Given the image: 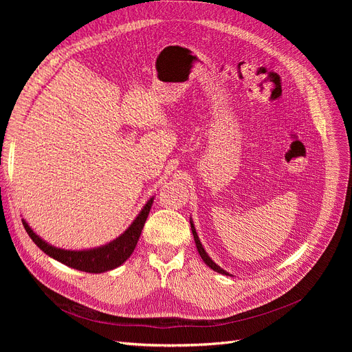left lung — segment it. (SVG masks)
I'll use <instances>...</instances> for the list:
<instances>
[{
	"label": "left lung",
	"instance_id": "8db88e82",
	"mask_svg": "<svg viewBox=\"0 0 352 352\" xmlns=\"http://www.w3.org/2000/svg\"><path fill=\"white\" fill-rule=\"evenodd\" d=\"M190 224H191V231H192V235H194V241H195L197 250H198V252H199V255H201V258H202V261H204V263H206L211 270H214L215 272H219V274H224V275L232 276L230 272H227L226 270L221 268L218 264H215V263L211 260V258H210V255L207 254V251L204 250V247H202V244H201V241H199V238H198V234H197V230H195V227H194L192 218H190Z\"/></svg>",
	"mask_w": 352,
	"mask_h": 352
}]
</instances>
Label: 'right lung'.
I'll use <instances>...</instances> for the list:
<instances>
[{"label":"right lung","instance_id":"add662e5","mask_svg":"<svg viewBox=\"0 0 352 352\" xmlns=\"http://www.w3.org/2000/svg\"><path fill=\"white\" fill-rule=\"evenodd\" d=\"M154 197H151L145 202V206L141 208L138 215L134 218V221L129 227L113 241H109L105 245L94 247L89 250H65L54 247L45 239H43L38 234H36L27 221L23 218V226L25 231L28 232L30 238L40 247L43 252H45L48 256L54 258L55 261H58L69 268L91 272V274H101L114 270L124 264L129 255H131L137 247V243L140 239L141 231L144 228V224L146 221L148 214L153 207Z\"/></svg>","mask_w":352,"mask_h":352}]
</instances>
